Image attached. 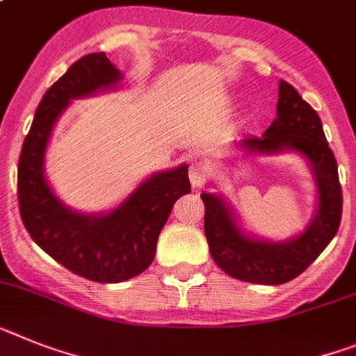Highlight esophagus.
I'll use <instances>...</instances> for the list:
<instances>
[{
	"label": "esophagus",
	"mask_w": 356,
	"mask_h": 356,
	"mask_svg": "<svg viewBox=\"0 0 356 356\" xmlns=\"http://www.w3.org/2000/svg\"><path fill=\"white\" fill-rule=\"evenodd\" d=\"M209 176V165L205 162H193L189 167V180L193 187H202Z\"/></svg>",
	"instance_id": "1"
}]
</instances>
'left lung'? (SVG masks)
<instances>
[{
    "instance_id": "left-lung-1",
    "label": "left lung",
    "mask_w": 356,
    "mask_h": 356,
    "mask_svg": "<svg viewBox=\"0 0 356 356\" xmlns=\"http://www.w3.org/2000/svg\"><path fill=\"white\" fill-rule=\"evenodd\" d=\"M252 153L297 151L315 172L318 209L314 221L299 238L284 243H268L247 238L234 221L227 203L214 194L203 193L205 238L214 263L239 281L256 284H282L305 272L330 245L342 218V187L335 154L324 135L317 111L286 81L279 83L277 120L265 135L248 136L239 142Z\"/></svg>"
}]
</instances>
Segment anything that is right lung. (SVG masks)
Returning <instances> with one entry per match:
<instances>
[{
	"mask_svg": "<svg viewBox=\"0 0 356 356\" xmlns=\"http://www.w3.org/2000/svg\"><path fill=\"white\" fill-rule=\"evenodd\" d=\"M120 79L104 51L75 60L42 95L17 165L19 214L30 238L59 265L95 282H122L144 272L153 263L172 205L191 191L187 165H180L153 175L104 216L77 214L54 196L42 162L57 117L72 99L115 86Z\"/></svg>",
	"mask_w": 356,
	"mask_h": 356,
	"instance_id": "right-lung-1",
	"label": "right lung"
}]
</instances>
